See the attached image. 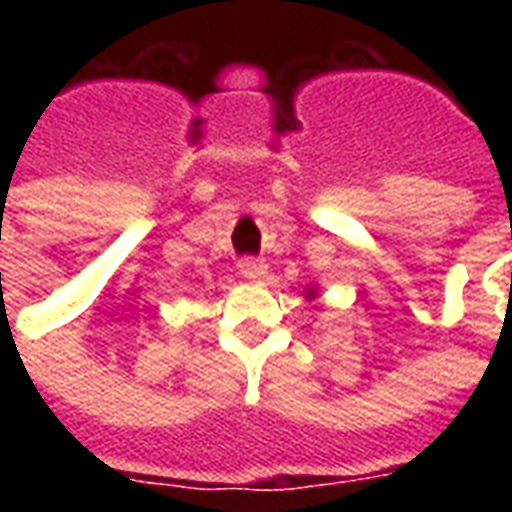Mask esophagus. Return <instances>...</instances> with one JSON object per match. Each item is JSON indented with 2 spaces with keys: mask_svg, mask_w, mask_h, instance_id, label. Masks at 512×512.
Here are the masks:
<instances>
[{
  "mask_svg": "<svg viewBox=\"0 0 512 512\" xmlns=\"http://www.w3.org/2000/svg\"><path fill=\"white\" fill-rule=\"evenodd\" d=\"M238 271H241L246 279H263L266 277V263L257 260V257H241V260H238Z\"/></svg>",
  "mask_w": 512,
  "mask_h": 512,
  "instance_id": "1",
  "label": "esophagus"
}]
</instances>
